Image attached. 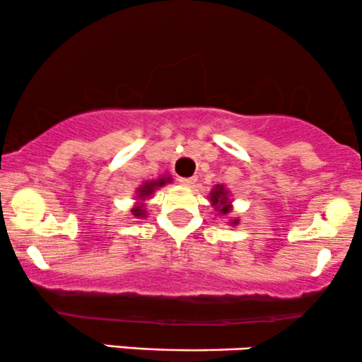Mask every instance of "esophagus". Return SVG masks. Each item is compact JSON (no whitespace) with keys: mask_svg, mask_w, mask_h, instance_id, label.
Segmentation results:
<instances>
[{"mask_svg":"<svg viewBox=\"0 0 362 362\" xmlns=\"http://www.w3.org/2000/svg\"><path fill=\"white\" fill-rule=\"evenodd\" d=\"M180 182L182 186H186V188H191V186H194V182H197V177H181Z\"/></svg>","mask_w":362,"mask_h":362,"instance_id":"obj_1","label":"esophagus"}]
</instances>
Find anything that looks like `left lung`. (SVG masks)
<instances>
[{"label": "left lung", "instance_id": "left-lung-1", "mask_svg": "<svg viewBox=\"0 0 362 362\" xmlns=\"http://www.w3.org/2000/svg\"><path fill=\"white\" fill-rule=\"evenodd\" d=\"M210 202H211V206H215V210L218 211V214H222V215L230 214L232 205H230V203H228L227 189H225L223 186L216 185L215 188L211 189V193H210ZM237 222H239V220H233L232 223L237 225Z\"/></svg>", "mask_w": 362, "mask_h": 362}]
</instances>
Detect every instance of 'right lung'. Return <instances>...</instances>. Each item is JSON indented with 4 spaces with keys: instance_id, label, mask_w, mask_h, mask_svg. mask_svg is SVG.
Here are the masks:
<instances>
[{
    "instance_id": "obj_1",
    "label": "right lung",
    "mask_w": 362,
    "mask_h": 362,
    "mask_svg": "<svg viewBox=\"0 0 362 362\" xmlns=\"http://www.w3.org/2000/svg\"><path fill=\"white\" fill-rule=\"evenodd\" d=\"M169 181H171V177H160V180H157V181H147V182H144V185L140 186V188L137 189V197H139V199H140V202H142V199L148 198L152 193H154L156 188H160V186H164L165 182H169ZM132 215H135V216H146V210H144L142 203H137V205H135V208H132Z\"/></svg>"
}]
</instances>
